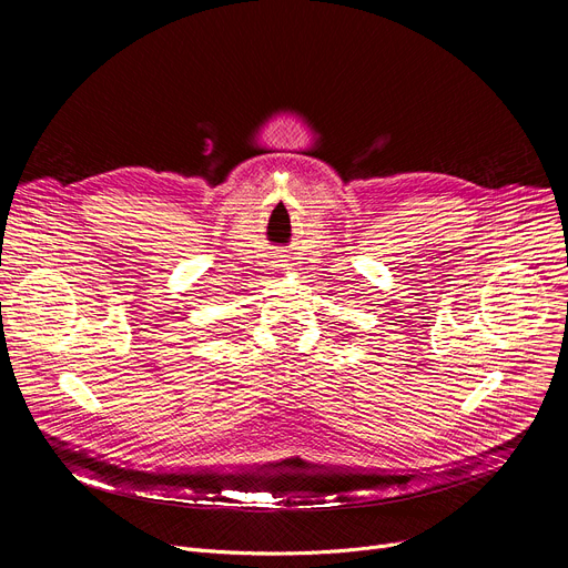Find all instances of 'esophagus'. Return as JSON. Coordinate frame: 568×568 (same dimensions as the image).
Segmentation results:
<instances>
[{"mask_svg":"<svg viewBox=\"0 0 568 568\" xmlns=\"http://www.w3.org/2000/svg\"><path fill=\"white\" fill-rule=\"evenodd\" d=\"M276 266H285V264H283V260H281V264H276Z\"/></svg>","mask_w":568,"mask_h":568,"instance_id":"34e87169","label":"esophagus"}]
</instances>
